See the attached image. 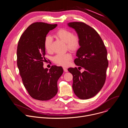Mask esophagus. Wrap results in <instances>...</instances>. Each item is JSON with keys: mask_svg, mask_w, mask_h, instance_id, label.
<instances>
[{"mask_svg": "<svg viewBox=\"0 0 128 128\" xmlns=\"http://www.w3.org/2000/svg\"><path fill=\"white\" fill-rule=\"evenodd\" d=\"M63 70H64V72H68V70L66 68H63Z\"/></svg>", "mask_w": 128, "mask_h": 128, "instance_id": "esophagus-1", "label": "esophagus"}]
</instances>
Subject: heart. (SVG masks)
<instances>
[{
  "label": "heart",
  "mask_w": 128,
  "mask_h": 128,
  "mask_svg": "<svg viewBox=\"0 0 128 128\" xmlns=\"http://www.w3.org/2000/svg\"><path fill=\"white\" fill-rule=\"evenodd\" d=\"M54 36L58 39L66 43L68 50L76 52L80 46V38L78 34H73V32L67 29L60 28L54 33ZM52 39L50 36L46 37L44 40V47L47 52L52 51ZM72 59L71 54L67 52L64 54H58L54 58V61L56 64L62 66H67Z\"/></svg>",
  "instance_id": "b5f03b06"
}]
</instances>
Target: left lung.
Masks as SVG:
<instances>
[{"mask_svg":"<svg viewBox=\"0 0 128 128\" xmlns=\"http://www.w3.org/2000/svg\"><path fill=\"white\" fill-rule=\"evenodd\" d=\"M68 25L76 30L80 38V47L74 60L79 69H68L73 76L72 88L78 98L88 99L95 96L105 82L108 66L107 50L99 34L92 27L80 22ZM82 68L84 71L80 72L79 68Z\"/></svg>","mask_w":128,"mask_h":128,"instance_id":"obj_1","label":"left lung"}]
</instances>
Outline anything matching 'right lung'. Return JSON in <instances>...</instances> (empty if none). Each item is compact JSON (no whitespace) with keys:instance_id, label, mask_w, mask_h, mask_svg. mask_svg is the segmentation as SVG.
I'll use <instances>...</instances> for the list:
<instances>
[{"instance_id":"add662e5","label":"right lung","mask_w":128,"mask_h":128,"mask_svg":"<svg viewBox=\"0 0 128 128\" xmlns=\"http://www.w3.org/2000/svg\"><path fill=\"white\" fill-rule=\"evenodd\" d=\"M57 24L35 22L29 26L18 42L17 66L23 84L29 95L36 100L47 101L58 92L57 81L63 72L62 67L44 69V40Z\"/></svg>"}]
</instances>
